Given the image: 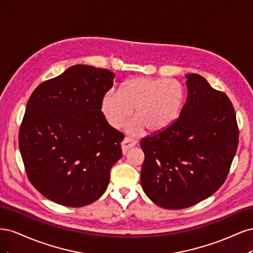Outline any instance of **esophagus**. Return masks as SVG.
<instances>
[{"label":"esophagus","instance_id":"34e87169","mask_svg":"<svg viewBox=\"0 0 253 253\" xmlns=\"http://www.w3.org/2000/svg\"><path fill=\"white\" fill-rule=\"evenodd\" d=\"M135 144H136V140L134 138H132V137H126L124 141L121 142L122 153H124V154H126V152L131 148H133Z\"/></svg>","mask_w":253,"mask_h":253}]
</instances>
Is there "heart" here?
<instances>
[{
  "label": "heart",
  "mask_w": 253,
  "mask_h": 253,
  "mask_svg": "<svg viewBox=\"0 0 253 253\" xmlns=\"http://www.w3.org/2000/svg\"><path fill=\"white\" fill-rule=\"evenodd\" d=\"M186 102V90L178 81L166 78L136 77L127 80L120 91L109 90L101 99V111L113 127H119L135 110L129 131L144 126L160 133L174 125Z\"/></svg>",
  "instance_id": "1"
}]
</instances>
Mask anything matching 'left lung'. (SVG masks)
I'll return each instance as SVG.
<instances>
[{"label":"left lung","instance_id":"obj_1","mask_svg":"<svg viewBox=\"0 0 253 253\" xmlns=\"http://www.w3.org/2000/svg\"><path fill=\"white\" fill-rule=\"evenodd\" d=\"M188 96L169 128L141 139L140 181L150 200L177 210L221 187L239 144L235 111L228 96L197 74L186 75Z\"/></svg>","mask_w":253,"mask_h":253}]
</instances>
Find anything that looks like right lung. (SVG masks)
<instances>
[{
  "label": "right lung",
  "instance_id": "right-lung-1",
  "mask_svg": "<svg viewBox=\"0 0 253 253\" xmlns=\"http://www.w3.org/2000/svg\"><path fill=\"white\" fill-rule=\"evenodd\" d=\"M114 78L109 70L78 64L41 83L30 96L19 148L28 179L49 201L83 207L108 188L125 138L101 112Z\"/></svg>",
  "mask_w": 253,
  "mask_h": 253
}]
</instances>
